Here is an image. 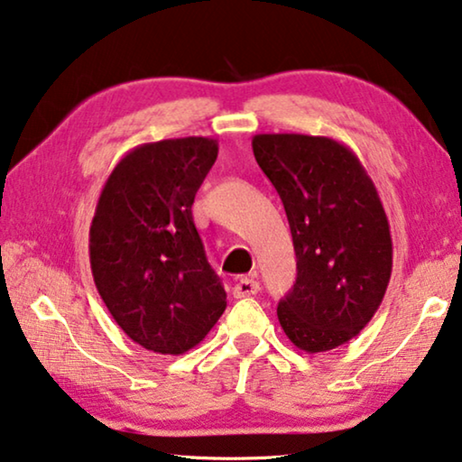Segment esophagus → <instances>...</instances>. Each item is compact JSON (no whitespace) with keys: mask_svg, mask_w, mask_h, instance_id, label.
<instances>
[{"mask_svg":"<svg viewBox=\"0 0 462 462\" xmlns=\"http://www.w3.org/2000/svg\"><path fill=\"white\" fill-rule=\"evenodd\" d=\"M261 288H259V282L254 280V277H240L234 285V298H246V296H254L257 294Z\"/></svg>","mask_w":462,"mask_h":462,"instance_id":"34e87169","label":"esophagus"}]
</instances>
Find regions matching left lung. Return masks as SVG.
Masks as SVG:
<instances>
[{
  "mask_svg": "<svg viewBox=\"0 0 462 462\" xmlns=\"http://www.w3.org/2000/svg\"><path fill=\"white\" fill-rule=\"evenodd\" d=\"M253 153L280 193L296 283L277 319L298 349L343 346L370 323L393 271L389 219L360 158L333 137L259 134Z\"/></svg>",
  "mask_w": 462,
  "mask_h": 462,
  "instance_id": "obj_1",
  "label": "left lung"
}]
</instances>
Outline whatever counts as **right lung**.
<instances>
[{"label": "right lung", "mask_w": 462, "mask_h": 462, "mask_svg": "<svg viewBox=\"0 0 462 462\" xmlns=\"http://www.w3.org/2000/svg\"><path fill=\"white\" fill-rule=\"evenodd\" d=\"M216 158L211 137L137 145L98 197L90 226L94 283L115 323L153 354L193 349L226 310V290L191 211Z\"/></svg>", "instance_id": "1"}]
</instances>
